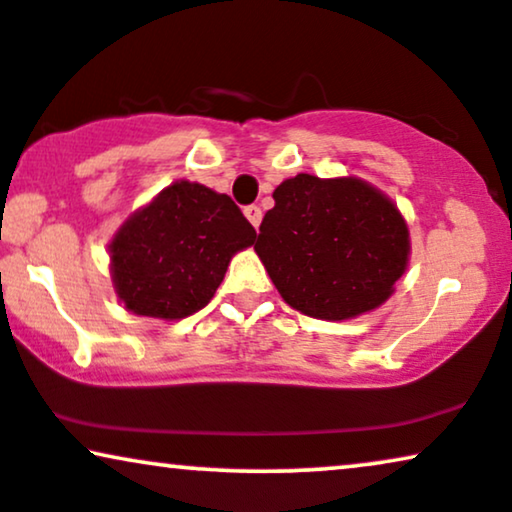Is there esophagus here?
Returning <instances> with one entry per match:
<instances>
[{"mask_svg":"<svg viewBox=\"0 0 512 512\" xmlns=\"http://www.w3.org/2000/svg\"><path fill=\"white\" fill-rule=\"evenodd\" d=\"M243 212H245V217H248V222L257 229V226H260V222H262L260 205H248V208H245Z\"/></svg>","mask_w":512,"mask_h":512,"instance_id":"esophagus-1","label":"esophagus"}]
</instances>
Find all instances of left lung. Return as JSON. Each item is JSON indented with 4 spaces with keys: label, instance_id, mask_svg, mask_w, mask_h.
Wrapping results in <instances>:
<instances>
[{
    "label": "left lung",
    "instance_id": "8db88e82",
    "mask_svg": "<svg viewBox=\"0 0 512 512\" xmlns=\"http://www.w3.org/2000/svg\"><path fill=\"white\" fill-rule=\"evenodd\" d=\"M255 252L297 312L347 321L390 300L411 257L409 224L359 177L297 174L276 186Z\"/></svg>",
    "mask_w": 512,
    "mask_h": 512
}]
</instances>
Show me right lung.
Returning <instances> with one entry per match:
<instances>
[{
  "instance_id": "1",
  "label": "right lung",
  "mask_w": 512,
  "mask_h": 512,
  "mask_svg": "<svg viewBox=\"0 0 512 512\" xmlns=\"http://www.w3.org/2000/svg\"><path fill=\"white\" fill-rule=\"evenodd\" d=\"M255 229L226 193L179 179L134 210L108 243L113 288L137 316L177 321L217 293Z\"/></svg>"
}]
</instances>
